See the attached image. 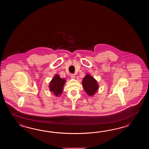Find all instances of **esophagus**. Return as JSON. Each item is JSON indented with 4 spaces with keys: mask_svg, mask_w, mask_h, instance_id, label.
Listing matches in <instances>:
<instances>
[{
    "mask_svg": "<svg viewBox=\"0 0 149 149\" xmlns=\"http://www.w3.org/2000/svg\"><path fill=\"white\" fill-rule=\"evenodd\" d=\"M70 77H71V79H74V78H75V75H74V74H71V75H70Z\"/></svg>",
    "mask_w": 149,
    "mask_h": 149,
    "instance_id": "esophagus-1",
    "label": "esophagus"
}]
</instances>
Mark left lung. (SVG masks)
Returning a JSON list of instances; mask_svg holds the SVG:
<instances>
[{"label":"left lung","mask_w":149,"mask_h":149,"mask_svg":"<svg viewBox=\"0 0 149 149\" xmlns=\"http://www.w3.org/2000/svg\"><path fill=\"white\" fill-rule=\"evenodd\" d=\"M82 84L85 91L89 96H93L98 90L97 82L90 74H87L84 78Z\"/></svg>","instance_id":"obj_1"}]
</instances>
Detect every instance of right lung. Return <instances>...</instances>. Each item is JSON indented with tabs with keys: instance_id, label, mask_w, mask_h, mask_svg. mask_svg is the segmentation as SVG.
Here are the masks:
<instances>
[{
	"instance_id": "obj_1",
	"label": "right lung",
	"mask_w": 149,
	"mask_h": 149,
	"mask_svg": "<svg viewBox=\"0 0 149 149\" xmlns=\"http://www.w3.org/2000/svg\"><path fill=\"white\" fill-rule=\"evenodd\" d=\"M66 80L61 78L60 76L56 74L51 80L49 87L51 92H53L56 96L60 95L63 90V86Z\"/></svg>"
}]
</instances>
